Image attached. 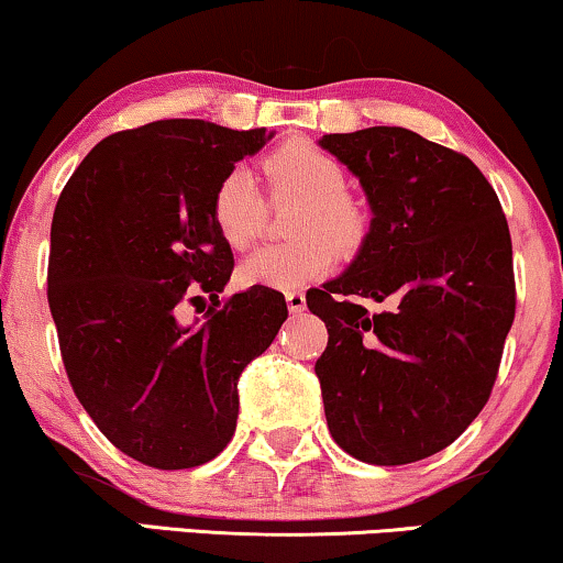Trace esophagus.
Listing matches in <instances>:
<instances>
[{
	"instance_id": "obj_1",
	"label": "esophagus",
	"mask_w": 563,
	"mask_h": 563,
	"mask_svg": "<svg viewBox=\"0 0 563 563\" xmlns=\"http://www.w3.org/2000/svg\"><path fill=\"white\" fill-rule=\"evenodd\" d=\"M287 308H289V312L291 316H299V312L305 310V295L302 291H287Z\"/></svg>"
}]
</instances>
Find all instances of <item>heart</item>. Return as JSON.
Segmentation results:
<instances>
[{
	"mask_svg": "<svg viewBox=\"0 0 563 563\" xmlns=\"http://www.w3.org/2000/svg\"><path fill=\"white\" fill-rule=\"evenodd\" d=\"M274 201L297 199L291 243L266 245L238 268L243 287L295 289L331 272L335 255H356L367 243L372 217L367 203L349 191L341 159L308 139H289L264 157ZM266 203L245 167H232L211 194V222L235 251H243L264 228Z\"/></svg>",
	"mask_w": 563,
	"mask_h": 563,
	"instance_id": "obj_1",
	"label": "heart"
}]
</instances>
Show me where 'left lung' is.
Masks as SVG:
<instances>
[{
	"label": "left lung",
	"mask_w": 563,
	"mask_h": 563,
	"mask_svg": "<svg viewBox=\"0 0 563 563\" xmlns=\"http://www.w3.org/2000/svg\"><path fill=\"white\" fill-rule=\"evenodd\" d=\"M372 209L339 279L308 291L328 328L316 362L331 437L372 465L424 460L486 406L515 320L512 238L468 157L400 126L325 134ZM360 298L394 310L369 313Z\"/></svg>",
	"instance_id": "left-lung-1"
}]
</instances>
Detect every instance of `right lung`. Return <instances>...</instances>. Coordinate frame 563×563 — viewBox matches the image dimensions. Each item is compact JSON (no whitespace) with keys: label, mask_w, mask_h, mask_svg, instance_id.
<instances>
[{"label":"right lung","mask_w":563,"mask_h":563,"mask_svg":"<svg viewBox=\"0 0 563 563\" xmlns=\"http://www.w3.org/2000/svg\"><path fill=\"white\" fill-rule=\"evenodd\" d=\"M274 134L199 119L152 121L95 144L51 222L48 308L71 390L123 455L196 468L238 427V379L272 346L284 295L251 287L219 302L232 251L211 194ZM207 294L208 320L179 312Z\"/></svg>","instance_id":"1"}]
</instances>
